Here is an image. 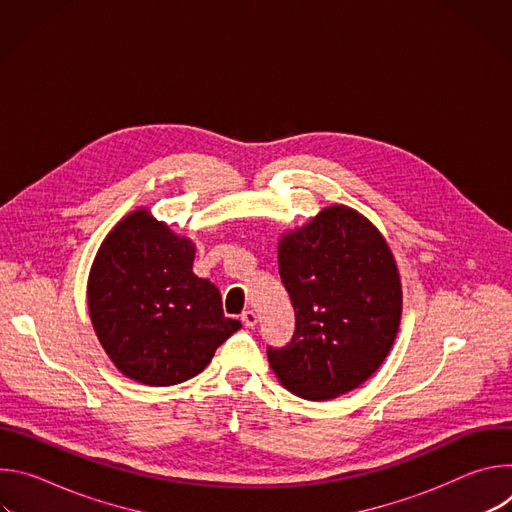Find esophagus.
<instances>
[{
	"label": "esophagus",
	"instance_id": "1",
	"mask_svg": "<svg viewBox=\"0 0 512 512\" xmlns=\"http://www.w3.org/2000/svg\"><path fill=\"white\" fill-rule=\"evenodd\" d=\"M257 320H259V316H257L253 310H245V312L241 314V322H243L245 328H253V326L257 324Z\"/></svg>",
	"mask_w": 512,
	"mask_h": 512
}]
</instances>
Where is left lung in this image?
Listing matches in <instances>:
<instances>
[{"instance_id": "8db88e82", "label": "left lung", "mask_w": 512, "mask_h": 512, "mask_svg": "<svg viewBox=\"0 0 512 512\" xmlns=\"http://www.w3.org/2000/svg\"><path fill=\"white\" fill-rule=\"evenodd\" d=\"M279 275L296 310L285 348H269L277 381L328 401L371 379L393 348L403 312L395 255L358 210L332 204L277 243Z\"/></svg>"}]
</instances>
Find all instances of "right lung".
I'll return each instance as SVG.
<instances>
[{"instance_id": "add662e5", "label": "right lung", "mask_w": 512, "mask_h": 512, "mask_svg": "<svg viewBox=\"0 0 512 512\" xmlns=\"http://www.w3.org/2000/svg\"><path fill=\"white\" fill-rule=\"evenodd\" d=\"M196 245L139 206L103 239L87 281L93 330L117 371L150 387L202 373L241 328L221 291L192 271Z\"/></svg>"}]
</instances>
